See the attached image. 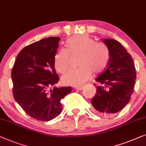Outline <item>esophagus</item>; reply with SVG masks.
I'll use <instances>...</instances> for the list:
<instances>
[{"instance_id": "1", "label": "esophagus", "mask_w": 146, "mask_h": 146, "mask_svg": "<svg viewBox=\"0 0 146 146\" xmlns=\"http://www.w3.org/2000/svg\"><path fill=\"white\" fill-rule=\"evenodd\" d=\"M75 89L76 90H79V91H81V90H82V89H83V87H82V86H80V87H75Z\"/></svg>"}]
</instances>
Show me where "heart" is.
Listing matches in <instances>:
<instances>
[{
  "mask_svg": "<svg viewBox=\"0 0 146 146\" xmlns=\"http://www.w3.org/2000/svg\"><path fill=\"white\" fill-rule=\"evenodd\" d=\"M67 50L61 49L54 57L55 69L63 73L69 68L70 55H80L79 69L71 70L62 77L63 83L67 85L79 87L87 82L91 72L98 74L106 68L110 60L108 47L87 35H77L67 42Z\"/></svg>",
  "mask_w": 146,
  "mask_h": 146,
  "instance_id": "heart-1",
  "label": "heart"
}]
</instances>
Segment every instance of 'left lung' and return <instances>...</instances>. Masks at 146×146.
<instances>
[{
	"instance_id": "1",
	"label": "left lung",
	"mask_w": 146,
	"mask_h": 146,
	"mask_svg": "<svg viewBox=\"0 0 146 146\" xmlns=\"http://www.w3.org/2000/svg\"><path fill=\"white\" fill-rule=\"evenodd\" d=\"M110 52L107 67L96 81V93L92 98L93 111L104 116L120 111L130 101L136 79L132 57L122 44L113 39H104Z\"/></svg>"
}]
</instances>
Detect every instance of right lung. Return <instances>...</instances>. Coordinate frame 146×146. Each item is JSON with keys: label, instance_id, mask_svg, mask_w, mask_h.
<instances>
[{"label": "right lung", "instance_id": "right-lung-1", "mask_svg": "<svg viewBox=\"0 0 146 146\" xmlns=\"http://www.w3.org/2000/svg\"><path fill=\"white\" fill-rule=\"evenodd\" d=\"M60 38L50 37L30 44L16 57L11 73L13 96L26 113L40 121H50L62 111L61 100L71 87H50L59 81L54 57Z\"/></svg>", "mask_w": 146, "mask_h": 146}]
</instances>
